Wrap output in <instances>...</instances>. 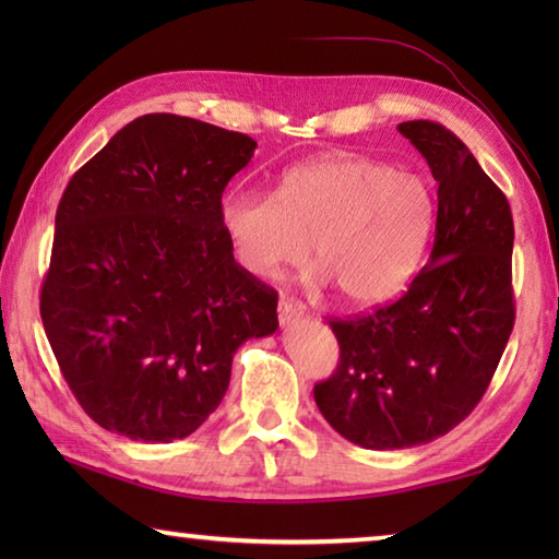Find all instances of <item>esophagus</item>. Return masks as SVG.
<instances>
[{
  "label": "esophagus",
  "mask_w": 559,
  "mask_h": 559,
  "mask_svg": "<svg viewBox=\"0 0 559 559\" xmlns=\"http://www.w3.org/2000/svg\"><path fill=\"white\" fill-rule=\"evenodd\" d=\"M302 316V306L298 300H293L288 296H281L278 300V320L281 325H288L293 320H298Z\"/></svg>",
  "instance_id": "esophagus-1"
}]
</instances>
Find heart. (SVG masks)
I'll return each mask as SVG.
<instances>
[{
  "mask_svg": "<svg viewBox=\"0 0 559 559\" xmlns=\"http://www.w3.org/2000/svg\"><path fill=\"white\" fill-rule=\"evenodd\" d=\"M431 200L419 177L357 155H323L290 167L276 194L234 187L219 224L239 266L276 278L310 253L313 281L337 286L353 306L392 298L412 276Z\"/></svg>",
  "mask_w": 559,
  "mask_h": 559,
  "instance_id": "1",
  "label": "heart"
}]
</instances>
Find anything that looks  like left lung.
<instances>
[{
    "label": "left lung",
    "instance_id": "1",
    "mask_svg": "<svg viewBox=\"0 0 559 559\" xmlns=\"http://www.w3.org/2000/svg\"><path fill=\"white\" fill-rule=\"evenodd\" d=\"M439 182L427 266L372 313L333 318L337 370L316 384L330 427L365 449H409L476 409L515 323L513 214L478 159L439 122L400 128Z\"/></svg>",
    "mask_w": 559,
    "mask_h": 559
}]
</instances>
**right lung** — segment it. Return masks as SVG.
<instances>
[{"label": "right lung", "instance_id": "1", "mask_svg": "<svg viewBox=\"0 0 559 559\" xmlns=\"http://www.w3.org/2000/svg\"><path fill=\"white\" fill-rule=\"evenodd\" d=\"M257 143L150 112L71 177L56 210L41 320L98 427L167 443L200 429L249 337L276 333L278 293L234 261L219 224Z\"/></svg>", "mask_w": 559, "mask_h": 559}]
</instances>
